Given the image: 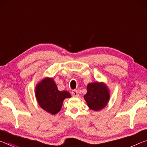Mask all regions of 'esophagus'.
Returning a JSON list of instances; mask_svg holds the SVG:
<instances>
[{"label":"esophagus","mask_w":147,"mask_h":147,"mask_svg":"<svg viewBox=\"0 0 147 147\" xmlns=\"http://www.w3.org/2000/svg\"><path fill=\"white\" fill-rule=\"evenodd\" d=\"M72 95H73V96H75V97H76V96H79V94H78V92L77 90H73V91H72Z\"/></svg>","instance_id":"esophagus-1"}]
</instances>
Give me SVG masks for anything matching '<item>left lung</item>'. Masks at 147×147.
<instances>
[{
  "label": "left lung",
  "instance_id": "1",
  "mask_svg": "<svg viewBox=\"0 0 147 147\" xmlns=\"http://www.w3.org/2000/svg\"><path fill=\"white\" fill-rule=\"evenodd\" d=\"M108 87L102 82L89 84L87 86V93L84 98L89 108L92 110L98 111L105 107L109 99Z\"/></svg>",
  "mask_w": 147,
  "mask_h": 147
}]
</instances>
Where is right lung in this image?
<instances>
[{
    "label": "right lung",
    "mask_w": 147,
    "mask_h": 147,
    "mask_svg": "<svg viewBox=\"0 0 147 147\" xmlns=\"http://www.w3.org/2000/svg\"><path fill=\"white\" fill-rule=\"evenodd\" d=\"M35 94L39 106L52 115L58 113L64 99L71 96L68 91H59L52 78L42 80L36 86Z\"/></svg>",
    "instance_id": "right-lung-1"
}]
</instances>
